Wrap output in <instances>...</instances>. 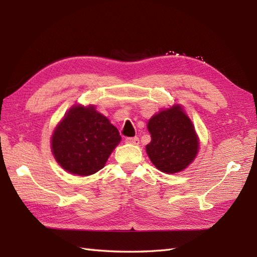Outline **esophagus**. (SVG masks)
I'll return each instance as SVG.
<instances>
[{"instance_id":"1","label":"esophagus","mask_w":257,"mask_h":257,"mask_svg":"<svg viewBox=\"0 0 257 257\" xmlns=\"http://www.w3.org/2000/svg\"><path fill=\"white\" fill-rule=\"evenodd\" d=\"M125 144L138 145L139 144V138L138 137H128V138H125Z\"/></svg>"}]
</instances>
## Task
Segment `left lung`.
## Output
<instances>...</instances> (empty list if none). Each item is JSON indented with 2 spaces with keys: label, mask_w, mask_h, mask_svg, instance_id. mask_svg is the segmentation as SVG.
<instances>
[{
  "label": "left lung",
  "mask_w": 257,
  "mask_h": 257,
  "mask_svg": "<svg viewBox=\"0 0 257 257\" xmlns=\"http://www.w3.org/2000/svg\"><path fill=\"white\" fill-rule=\"evenodd\" d=\"M148 130L151 141L146 151L158 170L180 172L198 155L199 138L181 106L174 105L152 116Z\"/></svg>",
  "instance_id": "8db88e82"
}]
</instances>
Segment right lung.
<instances>
[{
    "instance_id": "obj_1",
    "label": "right lung",
    "mask_w": 257,
    "mask_h": 257,
    "mask_svg": "<svg viewBox=\"0 0 257 257\" xmlns=\"http://www.w3.org/2000/svg\"><path fill=\"white\" fill-rule=\"evenodd\" d=\"M118 129L94 106L75 105L52 136V152L64 170L90 176L103 168L120 143Z\"/></svg>"
}]
</instances>
